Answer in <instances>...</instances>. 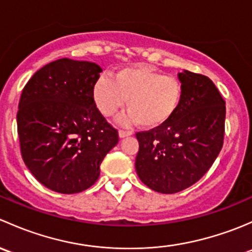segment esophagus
<instances>
[{"mask_svg":"<svg viewBox=\"0 0 252 252\" xmlns=\"http://www.w3.org/2000/svg\"><path fill=\"white\" fill-rule=\"evenodd\" d=\"M119 138H126V136H130L131 134V131H128V130H119Z\"/></svg>","mask_w":252,"mask_h":252,"instance_id":"obj_1","label":"esophagus"}]
</instances>
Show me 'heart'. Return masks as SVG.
<instances>
[{
    "label": "heart",
    "instance_id": "b5f03b06",
    "mask_svg": "<svg viewBox=\"0 0 252 252\" xmlns=\"http://www.w3.org/2000/svg\"><path fill=\"white\" fill-rule=\"evenodd\" d=\"M93 98L105 117L114 116L126 103L129 110L118 118L122 126L141 124L155 129L175 116L184 98V85L177 77L163 75L151 65L138 64L122 68L113 79L98 77L93 85Z\"/></svg>",
    "mask_w": 252,
    "mask_h": 252
}]
</instances>
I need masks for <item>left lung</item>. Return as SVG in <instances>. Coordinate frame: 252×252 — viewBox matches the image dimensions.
I'll use <instances>...</instances> for the list:
<instances>
[{"instance_id": "obj_1", "label": "left lung", "mask_w": 252, "mask_h": 252, "mask_svg": "<svg viewBox=\"0 0 252 252\" xmlns=\"http://www.w3.org/2000/svg\"><path fill=\"white\" fill-rule=\"evenodd\" d=\"M184 98L168 123L136 133L135 169L146 187L175 194L191 187L217 158L224 139L225 102L210 78L178 74Z\"/></svg>"}]
</instances>
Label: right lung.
<instances>
[{
	"label": "right lung",
	"instance_id": "add662e5",
	"mask_svg": "<svg viewBox=\"0 0 252 252\" xmlns=\"http://www.w3.org/2000/svg\"><path fill=\"white\" fill-rule=\"evenodd\" d=\"M96 63L61 58L37 70L22 91L17 113L24 163L42 185L61 194L89 189L118 144V131L100 113L93 85Z\"/></svg>",
	"mask_w": 252,
	"mask_h": 252
}]
</instances>
